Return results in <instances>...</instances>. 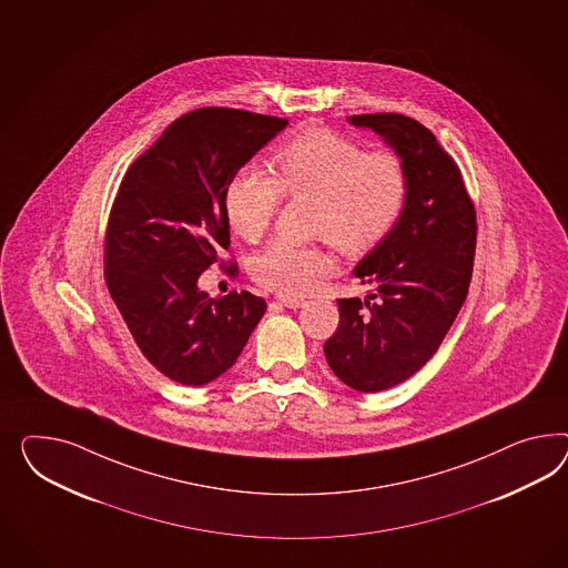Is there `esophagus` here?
Returning a JSON list of instances; mask_svg holds the SVG:
<instances>
[{
  "label": "esophagus",
  "instance_id": "34e87169",
  "mask_svg": "<svg viewBox=\"0 0 568 568\" xmlns=\"http://www.w3.org/2000/svg\"><path fill=\"white\" fill-rule=\"evenodd\" d=\"M275 302L278 306L292 307V310L304 306V300H300V297H290V295H276Z\"/></svg>",
  "mask_w": 568,
  "mask_h": 568
}]
</instances>
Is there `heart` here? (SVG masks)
I'll use <instances>...</instances> for the list:
<instances>
[{
    "mask_svg": "<svg viewBox=\"0 0 568 568\" xmlns=\"http://www.w3.org/2000/svg\"><path fill=\"white\" fill-rule=\"evenodd\" d=\"M278 178L244 165L225 190L231 230L256 242L271 227L283 196L314 199L312 233L343 254H362L397 223L407 200V173L397 154L369 151L326 128H310L276 153ZM333 262L316 245L276 240L252 262L268 290L306 293Z\"/></svg>",
    "mask_w": 568,
    "mask_h": 568,
    "instance_id": "b5f03b06",
    "label": "heart"
}]
</instances>
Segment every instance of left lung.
Wrapping results in <instances>:
<instances>
[{
	"instance_id": "left-lung-1",
	"label": "left lung",
	"mask_w": 568,
	"mask_h": 568,
	"mask_svg": "<svg viewBox=\"0 0 568 568\" xmlns=\"http://www.w3.org/2000/svg\"><path fill=\"white\" fill-rule=\"evenodd\" d=\"M347 122L376 132L407 173L397 223L353 268L368 295L338 300L337 331L324 343L338 381L378 393L414 376L455 323L474 271L476 209L428 128L399 113Z\"/></svg>"
}]
</instances>
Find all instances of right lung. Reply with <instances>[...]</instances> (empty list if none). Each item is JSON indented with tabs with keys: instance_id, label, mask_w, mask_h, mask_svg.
Returning a JSON list of instances; mask_svg holds the SVG:
<instances>
[{
	"instance_id": "obj_1",
	"label": "right lung",
	"mask_w": 568,
	"mask_h": 568,
	"mask_svg": "<svg viewBox=\"0 0 568 568\" xmlns=\"http://www.w3.org/2000/svg\"><path fill=\"white\" fill-rule=\"evenodd\" d=\"M285 125L240 109H196L123 175L105 237L109 293L140 352L175 383L216 381L261 323L262 297H211L199 278L230 245L231 178Z\"/></svg>"
}]
</instances>
